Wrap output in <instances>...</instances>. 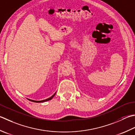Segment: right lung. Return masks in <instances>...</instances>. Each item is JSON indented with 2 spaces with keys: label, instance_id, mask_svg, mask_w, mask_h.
<instances>
[{
  "label": "right lung",
  "instance_id": "1",
  "mask_svg": "<svg viewBox=\"0 0 135 135\" xmlns=\"http://www.w3.org/2000/svg\"><path fill=\"white\" fill-rule=\"evenodd\" d=\"M55 93H56V92H55ZM55 93L52 97L46 99H44V100H43V101H34V100H31V99H28V100H29V101H32V102H38V103H39V102H45V101H49V100H51V99L52 98L54 97V96L55 95Z\"/></svg>",
  "mask_w": 135,
  "mask_h": 135
}]
</instances>
